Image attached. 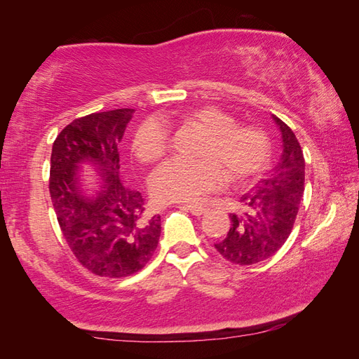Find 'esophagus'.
I'll use <instances>...</instances> for the list:
<instances>
[{"label":"esophagus","instance_id":"esophagus-1","mask_svg":"<svg viewBox=\"0 0 359 359\" xmlns=\"http://www.w3.org/2000/svg\"><path fill=\"white\" fill-rule=\"evenodd\" d=\"M182 209L191 212V214L196 215V217H201V215L205 214V209L201 208V205H182Z\"/></svg>","mask_w":359,"mask_h":359}]
</instances>
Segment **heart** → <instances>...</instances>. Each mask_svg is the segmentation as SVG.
I'll use <instances>...</instances> for the list:
<instances>
[{
    "instance_id": "b5f03b06",
    "label": "heart",
    "mask_w": 359,
    "mask_h": 359,
    "mask_svg": "<svg viewBox=\"0 0 359 359\" xmlns=\"http://www.w3.org/2000/svg\"><path fill=\"white\" fill-rule=\"evenodd\" d=\"M177 118L205 131L196 154L201 160L163 163L150 179V191L156 201L194 204L220 188L223 174L233 184H242L264 171L271 147L261 130L236 125L233 115L215 106L187 109ZM168 147L169 133L158 120H144L133 133V154L145 165L160 161Z\"/></svg>"
}]
</instances>
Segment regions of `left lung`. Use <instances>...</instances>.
I'll return each instance as SVG.
<instances>
[{
    "label": "left lung",
    "mask_w": 359,
    "mask_h": 359,
    "mask_svg": "<svg viewBox=\"0 0 359 359\" xmlns=\"http://www.w3.org/2000/svg\"><path fill=\"white\" fill-rule=\"evenodd\" d=\"M282 131L280 161L255 191L241 196V214H229L226 238L215 244L224 259L239 266L257 264L276 255L293 229L304 196L302 149L290 126L272 115Z\"/></svg>",
    "instance_id": "obj_1"
}]
</instances>
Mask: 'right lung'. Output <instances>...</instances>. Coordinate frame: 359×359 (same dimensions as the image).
<instances>
[{"instance_id":"right-lung-1","label":"right lung","mask_w":359,"mask_h":359,"mask_svg":"<svg viewBox=\"0 0 359 359\" xmlns=\"http://www.w3.org/2000/svg\"><path fill=\"white\" fill-rule=\"evenodd\" d=\"M135 109L76 118L57 136L50 156L52 204L63 238L92 274L120 278L141 271L161 234L160 215L145 214V199L120 175L118 144ZM90 162L100 169L102 190L83 197L76 169Z\"/></svg>"}]
</instances>
